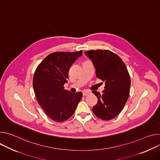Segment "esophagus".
<instances>
[{"label":"esophagus","mask_w":160,"mask_h":160,"mask_svg":"<svg viewBox=\"0 0 160 160\" xmlns=\"http://www.w3.org/2000/svg\"><path fill=\"white\" fill-rule=\"evenodd\" d=\"M90 92L84 90V91L82 92V95H83L84 96H86V95H89V94H90Z\"/></svg>","instance_id":"obj_1"}]
</instances>
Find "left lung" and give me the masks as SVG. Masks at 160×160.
I'll list each match as a JSON object with an SVG mask.
<instances>
[{"label": "left lung", "mask_w": 160, "mask_h": 160, "mask_svg": "<svg viewBox=\"0 0 160 160\" xmlns=\"http://www.w3.org/2000/svg\"><path fill=\"white\" fill-rule=\"evenodd\" d=\"M85 55L92 61L96 76L105 82L101 94L92 92L98 98L93 112L101 119H112L121 112L129 97L131 81L127 67L109 50H90Z\"/></svg>", "instance_id": "8db88e82"}]
</instances>
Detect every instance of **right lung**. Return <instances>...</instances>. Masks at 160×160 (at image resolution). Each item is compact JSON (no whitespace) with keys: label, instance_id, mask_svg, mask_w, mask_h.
I'll list each match as a JSON object with an SVG mask.
<instances>
[{"label":"right lung","instance_id":"right-lung-1","mask_svg":"<svg viewBox=\"0 0 160 160\" xmlns=\"http://www.w3.org/2000/svg\"><path fill=\"white\" fill-rule=\"evenodd\" d=\"M82 53V51L51 53L35 71L33 88L37 100L47 116L55 121L62 122L72 116L82 97L81 92L71 93L63 86L70 67Z\"/></svg>","mask_w":160,"mask_h":160}]
</instances>
